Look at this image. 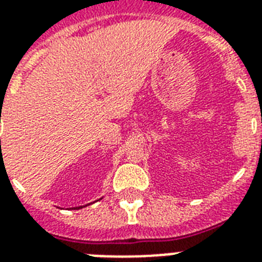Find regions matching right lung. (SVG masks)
<instances>
[{"instance_id":"obj_1","label":"right lung","mask_w":262,"mask_h":262,"mask_svg":"<svg viewBox=\"0 0 262 262\" xmlns=\"http://www.w3.org/2000/svg\"><path fill=\"white\" fill-rule=\"evenodd\" d=\"M79 208H81V207H79Z\"/></svg>"}]
</instances>
